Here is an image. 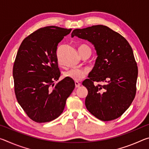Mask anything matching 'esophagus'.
<instances>
[{
	"mask_svg": "<svg viewBox=\"0 0 149 149\" xmlns=\"http://www.w3.org/2000/svg\"><path fill=\"white\" fill-rule=\"evenodd\" d=\"M80 85H81V84H79V82H77V81H75V87H76V88L79 87Z\"/></svg>",
	"mask_w": 149,
	"mask_h": 149,
	"instance_id": "esophagus-1",
	"label": "esophagus"
}]
</instances>
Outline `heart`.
<instances>
[{
	"label": "heart",
	"mask_w": 149,
	"mask_h": 149,
	"mask_svg": "<svg viewBox=\"0 0 149 149\" xmlns=\"http://www.w3.org/2000/svg\"><path fill=\"white\" fill-rule=\"evenodd\" d=\"M79 48H88V49H90L89 47L85 45H81ZM58 62L60 63V61H58ZM87 74V71L86 70L74 68H72L65 71L64 73V76L66 78H68L70 79L75 81H79L82 80L84 78L86 77Z\"/></svg>",
	"instance_id": "heart-1"
}]
</instances>
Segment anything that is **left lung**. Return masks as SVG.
<instances>
[{"instance_id": "obj_1", "label": "left lung", "mask_w": 149, "mask_h": 149, "mask_svg": "<svg viewBox=\"0 0 149 149\" xmlns=\"http://www.w3.org/2000/svg\"><path fill=\"white\" fill-rule=\"evenodd\" d=\"M74 36L92 42L98 55L89 79L82 83L88 90L85 107L100 120L116 119L130 107L137 90L138 68L132 47L122 35L102 25L75 29Z\"/></svg>"}]
</instances>
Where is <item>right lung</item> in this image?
Masks as SVG:
<instances>
[{"instance_id": "right-lung-1", "label": "right lung", "mask_w": 149, "mask_h": 149, "mask_svg": "<svg viewBox=\"0 0 149 149\" xmlns=\"http://www.w3.org/2000/svg\"><path fill=\"white\" fill-rule=\"evenodd\" d=\"M72 29L42 27L24 39L13 66L14 92L17 102L30 119L37 123L56 119L75 88L74 80H58V44Z\"/></svg>"}]
</instances>
